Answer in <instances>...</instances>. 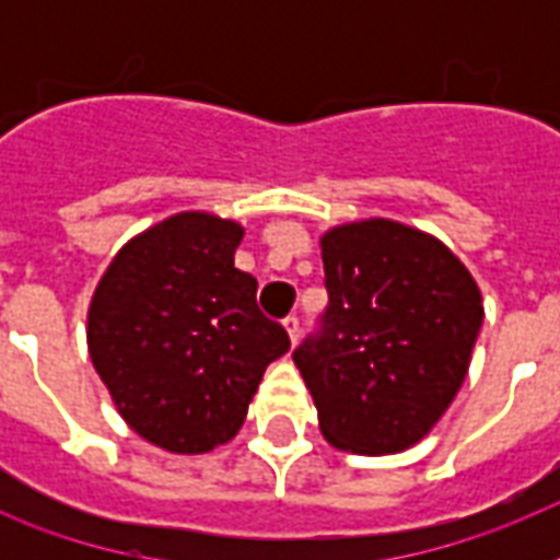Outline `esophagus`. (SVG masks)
<instances>
[{
	"label": "esophagus",
	"mask_w": 560,
	"mask_h": 560,
	"mask_svg": "<svg viewBox=\"0 0 560 560\" xmlns=\"http://www.w3.org/2000/svg\"><path fill=\"white\" fill-rule=\"evenodd\" d=\"M284 331H288L290 342L299 340V316L296 314H290L288 319H284Z\"/></svg>",
	"instance_id": "1"
}]
</instances>
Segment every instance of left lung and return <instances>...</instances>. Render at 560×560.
<instances>
[{"instance_id":"obj_1","label":"left lung","mask_w":560,"mask_h":560,"mask_svg":"<svg viewBox=\"0 0 560 560\" xmlns=\"http://www.w3.org/2000/svg\"><path fill=\"white\" fill-rule=\"evenodd\" d=\"M319 246L331 302L323 334L293 351L319 430L346 453L407 451L465 383L479 284L439 237L398 220H351Z\"/></svg>"}]
</instances>
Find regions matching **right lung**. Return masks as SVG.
Returning a JSON list of instances; mask_svg holds the SVG:
<instances>
[{
	"instance_id": "1",
	"label": "right lung",
	"mask_w": 560,
	"mask_h": 560,
	"mask_svg": "<svg viewBox=\"0 0 560 560\" xmlns=\"http://www.w3.org/2000/svg\"><path fill=\"white\" fill-rule=\"evenodd\" d=\"M244 226L179 211L133 235L95 284L86 349L118 416L179 456L232 442L264 372L290 349L235 267Z\"/></svg>"
}]
</instances>
